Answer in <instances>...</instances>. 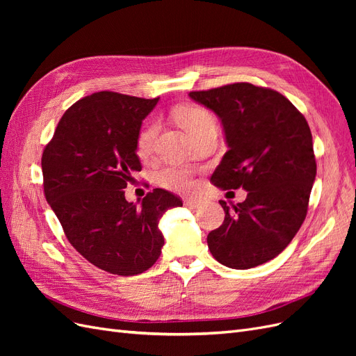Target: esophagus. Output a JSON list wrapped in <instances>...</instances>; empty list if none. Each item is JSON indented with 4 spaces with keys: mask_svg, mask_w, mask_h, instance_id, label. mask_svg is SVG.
<instances>
[{
    "mask_svg": "<svg viewBox=\"0 0 356 356\" xmlns=\"http://www.w3.org/2000/svg\"><path fill=\"white\" fill-rule=\"evenodd\" d=\"M184 204H186L187 208H190V209H197V208H200L202 202H200V200H196V199H186V200H184Z\"/></svg>",
    "mask_w": 356,
    "mask_h": 356,
    "instance_id": "34e87169",
    "label": "esophagus"
}]
</instances>
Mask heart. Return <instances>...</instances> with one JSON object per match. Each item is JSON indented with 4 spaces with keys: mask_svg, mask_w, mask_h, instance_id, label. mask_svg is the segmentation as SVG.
<instances>
[{
    "mask_svg": "<svg viewBox=\"0 0 356 356\" xmlns=\"http://www.w3.org/2000/svg\"><path fill=\"white\" fill-rule=\"evenodd\" d=\"M177 120L179 126L184 129L188 135L195 134L196 131H199V129H202L207 124H215L212 114L208 110H204L197 105L184 106V108L177 114ZM156 132H157L156 123H148L141 129L136 141V149L139 156H145L148 154L149 149H152ZM159 182L160 186H163L165 188L179 191V193L193 191L196 187L195 178H193L191 172L188 169L175 168V166H170L161 170L159 174Z\"/></svg>",
    "mask_w": 356,
    "mask_h": 356,
    "instance_id": "1",
    "label": "heart"
}]
</instances>
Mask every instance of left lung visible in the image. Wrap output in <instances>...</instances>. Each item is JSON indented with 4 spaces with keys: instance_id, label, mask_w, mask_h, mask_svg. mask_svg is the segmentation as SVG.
<instances>
[{
    "instance_id": "left-lung-1",
    "label": "left lung",
    "mask_w": 356,
    "mask_h": 356,
    "mask_svg": "<svg viewBox=\"0 0 356 356\" xmlns=\"http://www.w3.org/2000/svg\"><path fill=\"white\" fill-rule=\"evenodd\" d=\"M220 117L229 152L211 177L222 190L243 188L208 234L209 251L230 268H251L281 254L303 224L316 177L310 127L284 95L251 83L190 92Z\"/></svg>"
}]
</instances>
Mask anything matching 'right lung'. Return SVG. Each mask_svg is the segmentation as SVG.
I'll list each match as a JSON object with an SVG mask.
<instances>
[{
	"instance_id": "1",
	"label": "right lung",
	"mask_w": 356,
	"mask_h": 356,
	"mask_svg": "<svg viewBox=\"0 0 356 356\" xmlns=\"http://www.w3.org/2000/svg\"><path fill=\"white\" fill-rule=\"evenodd\" d=\"M159 98L98 92L71 105L41 157L46 200L67 239L102 270L134 276L152 267L165 243L159 220L182 200L163 188L141 204L124 188L143 169L136 141Z\"/></svg>"
}]
</instances>
